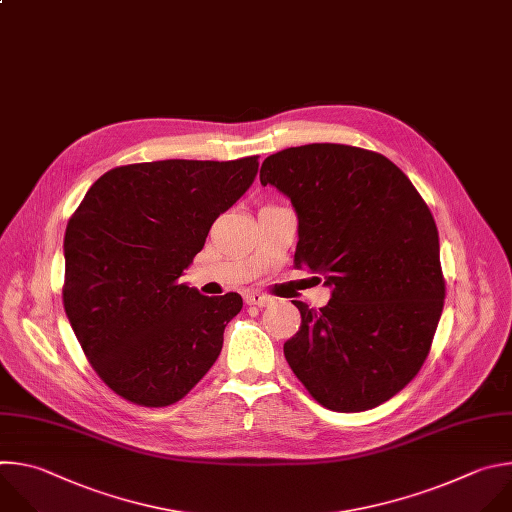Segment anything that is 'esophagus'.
Listing matches in <instances>:
<instances>
[{
	"instance_id": "esophagus-1",
	"label": "esophagus",
	"mask_w": 512,
	"mask_h": 512,
	"mask_svg": "<svg viewBox=\"0 0 512 512\" xmlns=\"http://www.w3.org/2000/svg\"><path fill=\"white\" fill-rule=\"evenodd\" d=\"M244 298H246V302H248V304H256V306H266V304H270V302H272V298H270V296L260 294V292H246V294H244Z\"/></svg>"
}]
</instances>
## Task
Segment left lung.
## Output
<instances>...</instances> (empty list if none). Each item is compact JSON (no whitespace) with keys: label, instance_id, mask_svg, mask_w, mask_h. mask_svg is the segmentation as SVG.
Instances as JSON below:
<instances>
[{"label":"left lung","instance_id":"obj_1","mask_svg":"<svg viewBox=\"0 0 512 512\" xmlns=\"http://www.w3.org/2000/svg\"><path fill=\"white\" fill-rule=\"evenodd\" d=\"M260 183L296 212L294 266L331 286L319 311L294 300L302 321L284 343L290 369L327 410L377 407L416 377L442 317L432 212L397 165L351 145L278 151L264 159Z\"/></svg>","mask_w":512,"mask_h":512}]
</instances>
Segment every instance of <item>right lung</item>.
<instances>
[{"label": "right lung", "instance_id": "obj_1", "mask_svg": "<svg viewBox=\"0 0 512 512\" xmlns=\"http://www.w3.org/2000/svg\"><path fill=\"white\" fill-rule=\"evenodd\" d=\"M256 173L258 155L115 167L68 220L64 311L92 369L127 401L171 405L216 363L242 296H203L179 278Z\"/></svg>", "mask_w": 512, "mask_h": 512}]
</instances>
